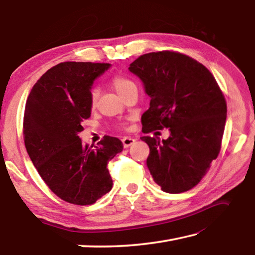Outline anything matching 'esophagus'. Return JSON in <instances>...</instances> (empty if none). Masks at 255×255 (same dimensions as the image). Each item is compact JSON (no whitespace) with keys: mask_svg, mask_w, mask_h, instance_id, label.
Returning a JSON list of instances; mask_svg holds the SVG:
<instances>
[{"mask_svg":"<svg viewBox=\"0 0 255 255\" xmlns=\"http://www.w3.org/2000/svg\"><path fill=\"white\" fill-rule=\"evenodd\" d=\"M134 139L133 138H131V137H125V138H123V143H124V147L125 148H128V147H130L131 144H133L134 143Z\"/></svg>","mask_w":255,"mask_h":255,"instance_id":"esophagus-1","label":"esophagus"}]
</instances>
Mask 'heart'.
Here are the masks:
<instances>
[{
	"label": "heart",
	"mask_w": 255,
	"mask_h": 255,
	"mask_svg": "<svg viewBox=\"0 0 255 255\" xmlns=\"http://www.w3.org/2000/svg\"><path fill=\"white\" fill-rule=\"evenodd\" d=\"M112 86L114 87L115 91L117 92V94L121 96L122 98L129 93L130 91H133V89H137L136 84H134L131 79H129L127 77L124 76H116L113 78L112 81ZM98 89H93L92 94H91V102H92V106H95L98 98Z\"/></svg>",
	"instance_id": "obj_1"
}]
</instances>
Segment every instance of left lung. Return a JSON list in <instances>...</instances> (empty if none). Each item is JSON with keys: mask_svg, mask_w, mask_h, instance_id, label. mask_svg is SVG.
<instances>
[{"mask_svg": "<svg viewBox=\"0 0 255 255\" xmlns=\"http://www.w3.org/2000/svg\"><path fill=\"white\" fill-rule=\"evenodd\" d=\"M128 69L150 97L142 131H170L162 140L140 138L150 149L147 167L154 182L168 193L190 190L220 152L227 103L217 81L196 59L169 51L141 55Z\"/></svg>", "mask_w": 255, "mask_h": 255, "instance_id": "8db88e82", "label": "left lung"}]
</instances>
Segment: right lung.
Masks as SVG:
<instances>
[{
  "label": "right lung",
  "mask_w": 255,
  "mask_h": 255,
  "mask_svg": "<svg viewBox=\"0 0 255 255\" xmlns=\"http://www.w3.org/2000/svg\"><path fill=\"white\" fill-rule=\"evenodd\" d=\"M111 64L65 62L45 73L29 93L24 113V142L49 189L78 206L96 202L112 190L108 161L124 148L118 138L84 144L78 133L91 117L95 79Z\"/></svg>",
  "instance_id": "obj_1"
}]
</instances>
